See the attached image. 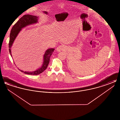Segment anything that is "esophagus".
<instances>
[{
	"instance_id": "1",
	"label": "esophagus",
	"mask_w": 120,
	"mask_h": 120,
	"mask_svg": "<svg viewBox=\"0 0 120 120\" xmlns=\"http://www.w3.org/2000/svg\"><path fill=\"white\" fill-rule=\"evenodd\" d=\"M66 47L64 45H61L59 46L57 48V50L58 52H60L66 50Z\"/></svg>"
}]
</instances>
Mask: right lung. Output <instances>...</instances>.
Listing matches in <instances>:
<instances>
[{
	"mask_svg": "<svg viewBox=\"0 0 120 120\" xmlns=\"http://www.w3.org/2000/svg\"><path fill=\"white\" fill-rule=\"evenodd\" d=\"M38 18V17L35 16H33L29 14L25 15L21 18H20V19L12 26L10 34V39L8 44L9 51L11 56V48L14 42V40H15L20 31L22 29L27 25L37 22ZM54 50V49H49L46 51L44 56V63L43 65L41 68L38 69L37 70L32 72H27L23 71L22 70H20L19 69V70L22 72L26 74L31 75H37L40 74L43 72L47 68L50 61V57Z\"/></svg>",
	"mask_w": 120,
	"mask_h": 120,
	"instance_id": "obj_1",
	"label": "right lung"
}]
</instances>
